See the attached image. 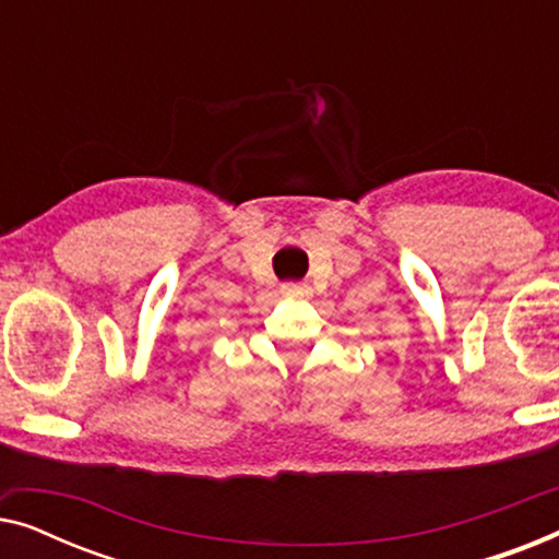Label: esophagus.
Here are the masks:
<instances>
[{
  "label": "esophagus",
  "instance_id": "1",
  "mask_svg": "<svg viewBox=\"0 0 559 559\" xmlns=\"http://www.w3.org/2000/svg\"><path fill=\"white\" fill-rule=\"evenodd\" d=\"M282 295H287V297H308L310 295V287L308 285H300V282H287V285H282Z\"/></svg>",
  "mask_w": 559,
  "mask_h": 559
}]
</instances>
